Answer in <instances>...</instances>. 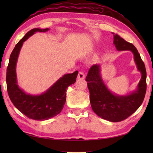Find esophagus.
Here are the masks:
<instances>
[{
    "mask_svg": "<svg viewBox=\"0 0 153 153\" xmlns=\"http://www.w3.org/2000/svg\"><path fill=\"white\" fill-rule=\"evenodd\" d=\"M85 78V74L83 72V71H79L78 74V76H77V79H82Z\"/></svg>",
    "mask_w": 153,
    "mask_h": 153,
    "instance_id": "1",
    "label": "esophagus"
}]
</instances>
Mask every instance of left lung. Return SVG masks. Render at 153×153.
<instances>
[{
    "instance_id": "8db88e82",
    "label": "left lung",
    "mask_w": 153,
    "mask_h": 153,
    "mask_svg": "<svg viewBox=\"0 0 153 153\" xmlns=\"http://www.w3.org/2000/svg\"><path fill=\"white\" fill-rule=\"evenodd\" d=\"M114 35L113 43L118 51H131L141 78L137 90L129 95L120 96L113 94L107 88L100 73V65L91 67L85 80L90 93V102L95 114L100 118L112 122H121L134 114L141 105L147 89V72L144 62L137 48L133 44L125 41L118 35Z\"/></svg>"
}]
</instances>
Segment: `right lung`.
<instances>
[{
  "label": "right lung",
  "instance_id": "1",
  "mask_svg": "<svg viewBox=\"0 0 153 153\" xmlns=\"http://www.w3.org/2000/svg\"><path fill=\"white\" fill-rule=\"evenodd\" d=\"M48 28L41 30L34 28L28 31L25 36L16 45L9 59L6 70L7 91L13 105L25 116L35 120H46L58 115L66 102V89L76 81L78 71L65 74L56 81L46 92L39 95L26 94L19 88L17 83L16 67L18 55L23 43L35 32H46Z\"/></svg>",
  "mask_w": 153,
  "mask_h": 153
}]
</instances>
